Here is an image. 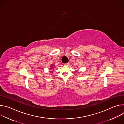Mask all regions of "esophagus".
<instances>
[{
    "label": "esophagus",
    "mask_w": 124,
    "mask_h": 124,
    "mask_svg": "<svg viewBox=\"0 0 124 124\" xmlns=\"http://www.w3.org/2000/svg\"><path fill=\"white\" fill-rule=\"evenodd\" d=\"M69 64H70V63H65V64H64V66H69Z\"/></svg>",
    "instance_id": "34e87169"
}]
</instances>
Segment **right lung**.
Returning <instances> with one entry per match:
<instances>
[{"label":"right lung","mask_w":124,"mask_h":124,"mask_svg":"<svg viewBox=\"0 0 124 124\" xmlns=\"http://www.w3.org/2000/svg\"><path fill=\"white\" fill-rule=\"evenodd\" d=\"M50 69H51V70H52V69H54V67H53V66L52 65L51 67H50Z\"/></svg>","instance_id":"add662e5"}]
</instances>
